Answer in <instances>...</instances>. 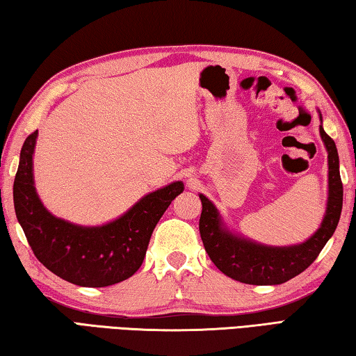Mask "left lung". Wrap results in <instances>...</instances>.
Masks as SVG:
<instances>
[{
    "instance_id": "8db88e82",
    "label": "left lung",
    "mask_w": 356,
    "mask_h": 356,
    "mask_svg": "<svg viewBox=\"0 0 356 356\" xmlns=\"http://www.w3.org/2000/svg\"><path fill=\"white\" fill-rule=\"evenodd\" d=\"M322 120V114L318 111ZM328 152V197L321 227L303 243L289 246H270L245 238L229 231L215 204L200 195L202 213L200 232L209 257L220 272L229 278L254 286L282 284L305 272L316 261L318 252L336 231L342 210V182L339 174V155L334 141L318 127Z\"/></svg>"
}]
</instances>
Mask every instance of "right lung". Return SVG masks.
<instances>
[{"mask_svg": "<svg viewBox=\"0 0 356 356\" xmlns=\"http://www.w3.org/2000/svg\"><path fill=\"white\" fill-rule=\"evenodd\" d=\"M38 130L23 143L14 180V207L34 256L59 278L81 287H106L130 278L141 267L150 236L174 197L176 180L143 196L119 218L81 226L47 210L34 186L33 155Z\"/></svg>", "mask_w": 356, "mask_h": 356, "instance_id": "right-lung-1", "label": "right lung"}]
</instances>
